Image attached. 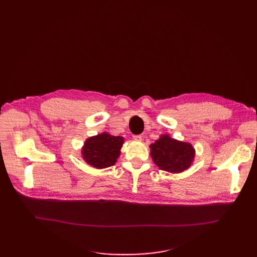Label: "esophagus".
Segmentation results:
<instances>
[{
    "instance_id": "34e87169",
    "label": "esophagus",
    "mask_w": 257,
    "mask_h": 257,
    "mask_svg": "<svg viewBox=\"0 0 257 257\" xmlns=\"http://www.w3.org/2000/svg\"><path fill=\"white\" fill-rule=\"evenodd\" d=\"M133 140L137 141V142H142L143 137H142V136H134V137H133Z\"/></svg>"
}]
</instances>
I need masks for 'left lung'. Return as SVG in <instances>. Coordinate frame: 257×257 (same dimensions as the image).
<instances>
[{
  "label": "left lung",
  "instance_id": "left-lung-1",
  "mask_svg": "<svg viewBox=\"0 0 257 257\" xmlns=\"http://www.w3.org/2000/svg\"><path fill=\"white\" fill-rule=\"evenodd\" d=\"M150 155L160 170L178 174L193 165L196 152L192 144L163 134L150 145Z\"/></svg>",
  "mask_w": 257,
  "mask_h": 257
}]
</instances>
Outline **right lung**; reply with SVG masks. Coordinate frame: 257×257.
<instances>
[{
  "label": "right lung",
  "instance_id": "1",
  "mask_svg": "<svg viewBox=\"0 0 257 257\" xmlns=\"http://www.w3.org/2000/svg\"><path fill=\"white\" fill-rule=\"evenodd\" d=\"M123 144L124 138L113 137L107 132H102L85 141L81 149V156L87 165L93 168H109L115 165Z\"/></svg>",
  "mask_w": 257,
  "mask_h": 257
}]
</instances>
